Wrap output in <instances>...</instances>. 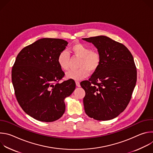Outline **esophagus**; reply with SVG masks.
Masks as SVG:
<instances>
[{"instance_id":"obj_1","label":"esophagus","mask_w":153,"mask_h":153,"mask_svg":"<svg viewBox=\"0 0 153 153\" xmlns=\"http://www.w3.org/2000/svg\"><path fill=\"white\" fill-rule=\"evenodd\" d=\"M76 86H78V87H80V82L79 81H76Z\"/></svg>"}]
</instances>
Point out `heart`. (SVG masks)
Listing matches in <instances>:
<instances>
[{"instance_id": "1", "label": "heart", "mask_w": 153, "mask_h": 153, "mask_svg": "<svg viewBox=\"0 0 153 153\" xmlns=\"http://www.w3.org/2000/svg\"><path fill=\"white\" fill-rule=\"evenodd\" d=\"M73 54L80 58L77 70H72L66 74L68 79L75 80H82L89 75V71L94 72L97 70L101 62L100 54L93 51L90 47L83 43L77 42L71 47ZM57 63L60 68L64 71H68L70 68V56L67 51H61L57 57Z\"/></svg>"}]
</instances>
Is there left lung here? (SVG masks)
<instances>
[{
  "mask_svg": "<svg viewBox=\"0 0 153 153\" xmlns=\"http://www.w3.org/2000/svg\"><path fill=\"white\" fill-rule=\"evenodd\" d=\"M97 48L101 62L89 80L80 83L85 91V113L97 120L117 117L128 106L136 86L133 57L122 43L104 36L82 39Z\"/></svg>",
  "mask_w": 153,
  "mask_h": 153,
  "instance_id": "left-lung-1",
  "label": "left lung"
}]
</instances>
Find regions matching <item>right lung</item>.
<instances>
[{
	"label": "right lung",
	"instance_id": "add662e5",
	"mask_svg": "<svg viewBox=\"0 0 153 153\" xmlns=\"http://www.w3.org/2000/svg\"><path fill=\"white\" fill-rule=\"evenodd\" d=\"M68 43L60 39H40L16 57L11 71L15 95L22 110L37 120L60 119L65 111V99L75 90L73 79L59 83L65 73L57 57Z\"/></svg>",
	"mask_w": 153,
	"mask_h": 153
}]
</instances>
